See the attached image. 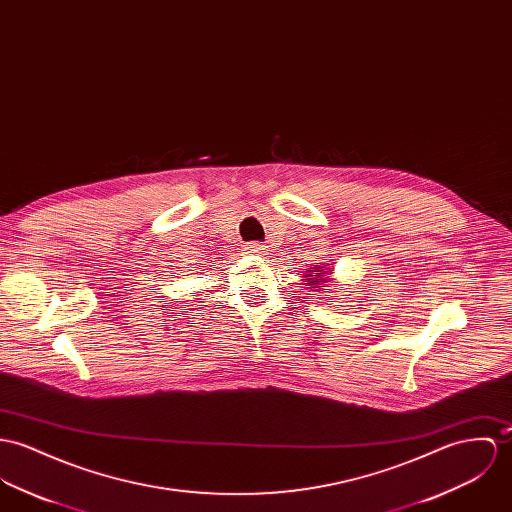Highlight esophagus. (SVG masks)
<instances>
[{
  "label": "esophagus",
  "instance_id": "esophagus-1",
  "mask_svg": "<svg viewBox=\"0 0 512 512\" xmlns=\"http://www.w3.org/2000/svg\"><path fill=\"white\" fill-rule=\"evenodd\" d=\"M246 250L248 252H262V244H258V242H250V244H246Z\"/></svg>",
  "mask_w": 512,
  "mask_h": 512
}]
</instances>
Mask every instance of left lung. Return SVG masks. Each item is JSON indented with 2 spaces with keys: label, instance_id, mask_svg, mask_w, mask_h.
Returning a JSON list of instances; mask_svg holds the SVG:
<instances>
[{
  "label": "left lung",
  "instance_id": "8db88e82",
  "mask_svg": "<svg viewBox=\"0 0 512 512\" xmlns=\"http://www.w3.org/2000/svg\"><path fill=\"white\" fill-rule=\"evenodd\" d=\"M332 274H334L332 270L323 268V266L309 268V270H307V274L303 276L307 283H303V285H309V289H311V291H323L328 283H332V278H330Z\"/></svg>",
  "mask_w": 512,
  "mask_h": 512
}]
</instances>
